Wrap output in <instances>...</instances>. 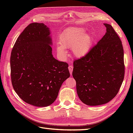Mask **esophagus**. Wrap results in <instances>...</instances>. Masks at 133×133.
Returning a JSON list of instances; mask_svg holds the SVG:
<instances>
[{"label":"esophagus","mask_w":133,"mask_h":133,"mask_svg":"<svg viewBox=\"0 0 133 133\" xmlns=\"http://www.w3.org/2000/svg\"><path fill=\"white\" fill-rule=\"evenodd\" d=\"M69 72H70V75H72V71H73V67L72 65H69Z\"/></svg>","instance_id":"obj_1"}]
</instances>
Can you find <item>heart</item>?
<instances>
[{"instance_id":"heart-1","label":"heart","mask_w":133,"mask_h":133,"mask_svg":"<svg viewBox=\"0 0 133 133\" xmlns=\"http://www.w3.org/2000/svg\"><path fill=\"white\" fill-rule=\"evenodd\" d=\"M83 28H73L64 32L60 38V44L57 46L58 55L65 57L67 51L65 48H71L73 55L76 58L85 56L90 49L92 39L90 34Z\"/></svg>"}]
</instances>
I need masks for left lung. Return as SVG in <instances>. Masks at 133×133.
I'll use <instances>...</instances> for the list:
<instances>
[{
	"label": "left lung",
	"mask_w": 133,
	"mask_h": 133,
	"mask_svg": "<svg viewBox=\"0 0 133 133\" xmlns=\"http://www.w3.org/2000/svg\"><path fill=\"white\" fill-rule=\"evenodd\" d=\"M107 32L85 57L73 63V76L80 100L86 105L106 104L118 92L125 66L122 41L112 26L104 23Z\"/></svg>",
	"instance_id": "8db88e82"
}]
</instances>
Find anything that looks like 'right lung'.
<instances>
[{
  "label": "right lung",
  "mask_w": 133,
  "mask_h": 133,
  "mask_svg": "<svg viewBox=\"0 0 133 133\" xmlns=\"http://www.w3.org/2000/svg\"><path fill=\"white\" fill-rule=\"evenodd\" d=\"M50 28L33 23L19 36L11 53V83L25 103L49 106L57 99L63 83L70 76L66 63L52 54Z\"/></svg>",
  "instance_id": "obj_1"
}]
</instances>
